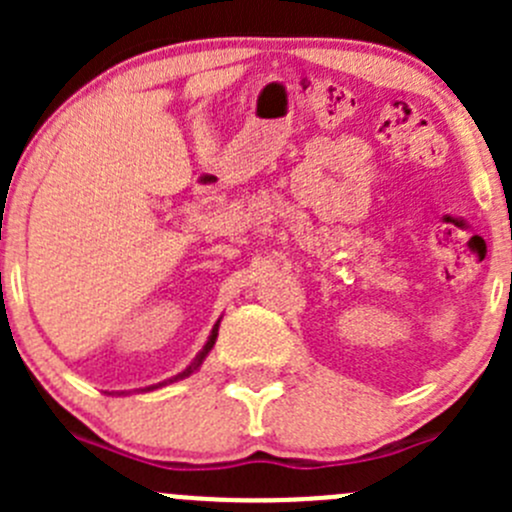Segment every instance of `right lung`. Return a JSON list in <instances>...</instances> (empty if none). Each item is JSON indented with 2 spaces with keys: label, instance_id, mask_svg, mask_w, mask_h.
I'll list each match as a JSON object with an SVG mask.
<instances>
[{
  "label": "right lung",
  "instance_id": "obj_1",
  "mask_svg": "<svg viewBox=\"0 0 512 512\" xmlns=\"http://www.w3.org/2000/svg\"><path fill=\"white\" fill-rule=\"evenodd\" d=\"M215 339H218V324H215V327H213V334H210V339H208V344H205V347H203V352H200L198 356H195V361H193V364H190L188 369L183 371V374H178V376H175V379H183V376H190V374H193V371L198 369L200 364H203V359H205V356H208L210 349H213Z\"/></svg>",
  "mask_w": 512,
  "mask_h": 512
}]
</instances>
